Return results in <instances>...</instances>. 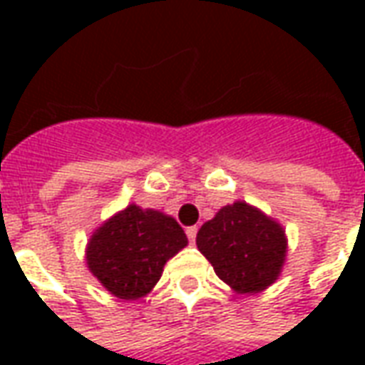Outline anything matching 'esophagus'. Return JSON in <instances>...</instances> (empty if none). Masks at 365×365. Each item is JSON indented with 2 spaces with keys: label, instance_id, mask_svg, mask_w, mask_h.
I'll use <instances>...</instances> for the list:
<instances>
[{
  "label": "esophagus",
  "instance_id": "1",
  "mask_svg": "<svg viewBox=\"0 0 365 365\" xmlns=\"http://www.w3.org/2000/svg\"><path fill=\"white\" fill-rule=\"evenodd\" d=\"M185 235H187V238H190L191 245H195V237H197V227H187V229H185Z\"/></svg>",
  "mask_w": 365,
  "mask_h": 365
}]
</instances>
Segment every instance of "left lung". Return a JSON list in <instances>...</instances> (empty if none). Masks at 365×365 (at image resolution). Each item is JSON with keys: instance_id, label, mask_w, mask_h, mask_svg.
<instances>
[{"instance_id": "left-lung-1", "label": "left lung", "mask_w": 365, "mask_h": 365, "mask_svg": "<svg viewBox=\"0 0 365 365\" xmlns=\"http://www.w3.org/2000/svg\"><path fill=\"white\" fill-rule=\"evenodd\" d=\"M199 252L237 293H258L279 277L287 238L279 222L237 201L222 207L197 232Z\"/></svg>"}]
</instances>
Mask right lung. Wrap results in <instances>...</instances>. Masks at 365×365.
<instances>
[{
	"label": "right lung",
	"instance_id": "1",
	"mask_svg": "<svg viewBox=\"0 0 365 365\" xmlns=\"http://www.w3.org/2000/svg\"><path fill=\"white\" fill-rule=\"evenodd\" d=\"M185 246L187 237L175 219L133 203L91 235L86 260L109 293L135 301L150 293L164 264Z\"/></svg>",
	"mask_w": 365,
	"mask_h": 365
}]
</instances>
